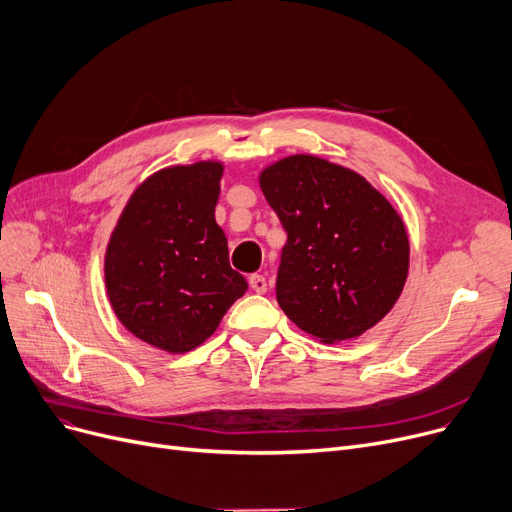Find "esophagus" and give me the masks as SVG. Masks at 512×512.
<instances>
[{"mask_svg": "<svg viewBox=\"0 0 512 512\" xmlns=\"http://www.w3.org/2000/svg\"><path fill=\"white\" fill-rule=\"evenodd\" d=\"M250 287L256 291V294H264L266 291V279L264 275H250Z\"/></svg>", "mask_w": 512, "mask_h": 512, "instance_id": "obj_1", "label": "esophagus"}]
</instances>
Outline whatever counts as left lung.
I'll list each match as a JSON object with an SVG mask.
<instances>
[{
	"instance_id": "8db88e82",
	"label": "left lung",
	"mask_w": 512,
	"mask_h": 512,
	"mask_svg": "<svg viewBox=\"0 0 512 512\" xmlns=\"http://www.w3.org/2000/svg\"><path fill=\"white\" fill-rule=\"evenodd\" d=\"M260 189L287 233L277 302L289 321L327 344L377 325L408 275L394 206L354 170L306 154L264 168Z\"/></svg>"
}]
</instances>
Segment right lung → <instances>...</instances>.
Wrapping results in <instances>:
<instances>
[{
  "instance_id": "add662e5",
  "label": "right lung",
  "mask_w": 512,
  "mask_h": 512,
  "mask_svg": "<svg viewBox=\"0 0 512 512\" xmlns=\"http://www.w3.org/2000/svg\"><path fill=\"white\" fill-rule=\"evenodd\" d=\"M221 175V162L160 170L135 189L112 231L104 262L110 304L154 348H198L248 289L214 221Z\"/></svg>"
}]
</instances>
